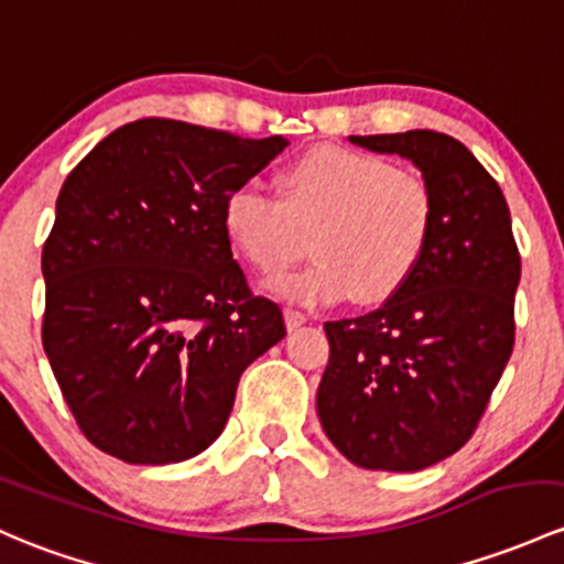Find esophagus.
<instances>
[{"label":"esophagus","mask_w":564,"mask_h":564,"mask_svg":"<svg viewBox=\"0 0 564 564\" xmlns=\"http://www.w3.org/2000/svg\"><path fill=\"white\" fill-rule=\"evenodd\" d=\"M283 318H286V329H289V332L300 329L302 324L307 322V318H305V313H300V311H292V307H286V311H283Z\"/></svg>","instance_id":"esophagus-1"}]
</instances>
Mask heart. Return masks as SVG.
Listing matches in <instances>:
<instances>
[{
	"label": "heart",
	"mask_w": 564,
	"mask_h": 564,
	"mask_svg": "<svg viewBox=\"0 0 564 564\" xmlns=\"http://www.w3.org/2000/svg\"><path fill=\"white\" fill-rule=\"evenodd\" d=\"M281 197L242 183L224 197L221 224L253 270H283L305 253L316 262L275 278L272 289L300 305H329L354 292L383 302L422 264L435 229L426 181L389 159L351 148H311L283 167Z\"/></svg>",
	"instance_id": "heart-1"
}]
</instances>
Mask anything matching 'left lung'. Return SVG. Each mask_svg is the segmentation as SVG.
Instances as JSON below:
<instances>
[{"mask_svg": "<svg viewBox=\"0 0 564 564\" xmlns=\"http://www.w3.org/2000/svg\"><path fill=\"white\" fill-rule=\"evenodd\" d=\"M422 170L435 229L411 281L378 311L327 322L318 419L365 470L413 473L459 452L513 351L521 257L500 186L448 134L351 138Z\"/></svg>", "mask_w": 564, "mask_h": 564, "instance_id": "8db88e82", "label": "left lung"}]
</instances>
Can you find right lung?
<instances>
[{
	"mask_svg": "<svg viewBox=\"0 0 564 564\" xmlns=\"http://www.w3.org/2000/svg\"><path fill=\"white\" fill-rule=\"evenodd\" d=\"M286 145L140 118L67 175L43 246V348L99 452L129 465L205 452L242 370L286 335L221 224L224 197Z\"/></svg>",
	"mask_w": 564,
	"mask_h": 564,
	"instance_id": "obj_1",
	"label": "right lung"
}]
</instances>
